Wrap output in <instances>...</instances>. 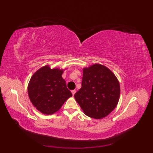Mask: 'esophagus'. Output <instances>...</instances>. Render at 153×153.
Segmentation results:
<instances>
[{
	"mask_svg": "<svg viewBox=\"0 0 153 153\" xmlns=\"http://www.w3.org/2000/svg\"><path fill=\"white\" fill-rule=\"evenodd\" d=\"M71 93H72V95H73V96L75 95V94L76 93V90H73V91H71Z\"/></svg>",
	"mask_w": 153,
	"mask_h": 153,
	"instance_id": "34e87169",
	"label": "esophagus"
}]
</instances>
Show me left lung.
<instances>
[{
  "label": "left lung",
  "instance_id": "1",
  "mask_svg": "<svg viewBox=\"0 0 153 153\" xmlns=\"http://www.w3.org/2000/svg\"><path fill=\"white\" fill-rule=\"evenodd\" d=\"M120 92L114 73L102 64H94L83 68L82 87L74 97L86 115L100 119L116 107Z\"/></svg>",
  "mask_w": 153,
  "mask_h": 153
}]
</instances>
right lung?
Listing matches in <instances>:
<instances>
[{"label": "right lung", "mask_w": 153, "mask_h": 153, "mask_svg": "<svg viewBox=\"0 0 153 153\" xmlns=\"http://www.w3.org/2000/svg\"><path fill=\"white\" fill-rule=\"evenodd\" d=\"M64 70L57 68L52 69L46 65L31 76L27 87L29 97L32 104L41 113L55 114L72 96L62 76Z\"/></svg>", "instance_id": "1"}]
</instances>
